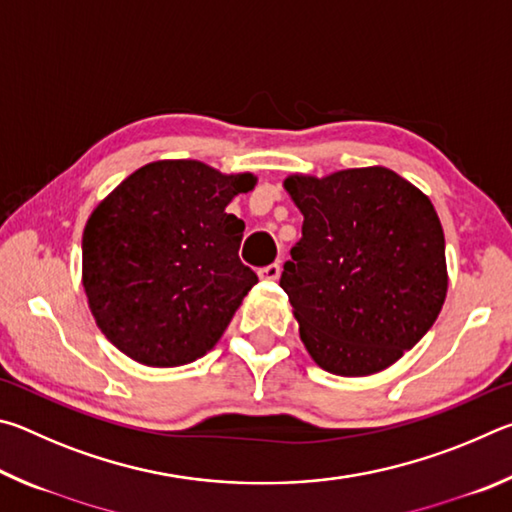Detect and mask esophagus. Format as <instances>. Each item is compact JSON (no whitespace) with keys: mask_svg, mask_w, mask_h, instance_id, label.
<instances>
[{"mask_svg":"<svg viewBox=\"0 0 512 512\" xmlns=\"http://www.w3.org/2000/svg\"><path fill=\"white\" fill-rule=\"evenodd\" d=\"M280 273H282V266L280 264H268V266L259 268V271H257L259 280H277V277H280Z\"/></svg>","mask_w":512,"mask_h":512,"instance_id":"esophagus-1","label":"esophagus"}]
</instances>
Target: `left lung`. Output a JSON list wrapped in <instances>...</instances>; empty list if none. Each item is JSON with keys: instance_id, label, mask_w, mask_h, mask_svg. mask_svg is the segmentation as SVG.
Returning <instances> with one entry per match:
<instances>
[{"instance_id": "1", "label": "left lung", "mask_w": 512, "mask_h": 512, "mask_svg": "<svg viewBox=\"0 0 512 512\" xmlns=\"http://www.w3.org/2000/svg\"><path fill=\"white\" fill-rule=\"evenodd\" d=\"M305 216L280 287L320 368L363 377L411 350L443 309V225L427 196L384 167L289 176Z\"/></svg>"}]
</instances>
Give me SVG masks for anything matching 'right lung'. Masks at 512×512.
I'll use <instances>...</instances> for the list:
<instances>
[{
    "mask_svg": "<svg viewBox=\"0 0 512 512\" xmlns=\"http://www.w3.org/2000/svg\"><path fill=\"white\" fill-rule=\"evenodd\" d=\"M255 176L196 160L131 173L83 230V289L106 339L144 366H185L221 339L257 284L241 264L244 221L225 207Z\"/></svg>",
    "mask_w": 512,
    "mask_h": 512,
    "instance_id": "1",
    "label": "right lung"
}]
</instances>
